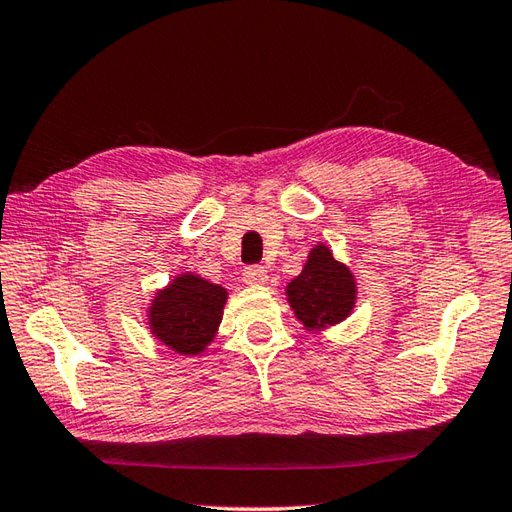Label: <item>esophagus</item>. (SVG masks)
<instances>
[{
  "instance_id": "34e87169",
  "label": "esophagus",
  "mask_w": 512,
  "mask_h": 512,
  "mask_svg": "<svg viewBox=\"0 0 512 512\" xmlns=\"http://www.w3.org/2000/svg\"><path fill=\"white\" fill-rule=\"evenodd\" d=\"M243 281L247 285H263L267 281V269L263 265H249L243 272Z\"/></svg>"
}]
</instances>
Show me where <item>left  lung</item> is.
<instances>
[{
	"label": "left lung",
	"mask_w": 512,
	"mask_h": 512,
	"mask_svg": "<svg viewBox=\"0 0 512 512\" xmlns=\"http://www.w3.org/2000/svg\"><path fill=\"white\" fill-rule=\"evenodd\" d=\"M354 292L350 269L334 260L330 249L323 245L312 249L301 276L287 285L296 316L312 330L343 321L354 307Z\"/></svg>",
	"instance_id": "1"
}]
</instances>
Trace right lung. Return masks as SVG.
<instances>
[{
  "label": "right lung",
  "mask_w": 512,
  "mask_h": 512,
  "mask_svg": "<svg viewBox=\"0 0 512 512\" xmlns=\"http://www.w3.org/2000/svg\"><path fill=\"white\" fill-rule=\"evenodd\" d=\"M227 292L194 274L178 276L156 296L151 307V330L162 343L180 354L202 352L223 318Z\"/></svg>",
  "instance_id": "1"
}]
</instances>
